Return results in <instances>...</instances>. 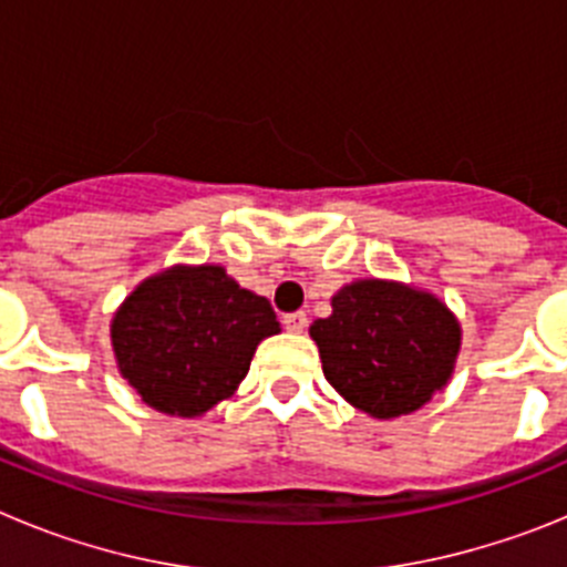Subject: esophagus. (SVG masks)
I'll use <instances>...</instances> for the list:
<instances>
[{
	"instance_id": "esophagus-1",
	"label": "esophagus",
	"mask_w": 567,
	"mask_h": 567,
	"mask_svg": "<svg viewBox=\"0 0 567 567\" xmlns=\"http://www.w3.org/2000/svg\"><path fill=\"white\" fill-rule=\"evenodd\" d=\"M284 327H287L289 332H303V329H307V315L303 312L284 315Z\"/></svg>"
}]
</instances>
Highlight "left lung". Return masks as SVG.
Returning <instances> with one entry per match:
<instances>
[{"instance_id": "1", "label": "left lung", "mask_w": 567, "mask_h": 567, "mask_svg": "<svg viewBox=\"0 0 567 567\" xmlns=\"http://www.w3.org/2000/svg\"><path fill=\"white\" fill-rule=\"evenodd\" d=\"M323 374L343 400L378 420L417 412L454 372L460 323L432 292L398 280L363 278L315 320Z\"/></svg>"}]
</instances>
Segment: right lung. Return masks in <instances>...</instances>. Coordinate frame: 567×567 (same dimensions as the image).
<instances>
[{
	"mask_svg": "<svg viewBox=\"0 0 567 567\" xmlns=\"http://www.w3.org/2000/svg\"><path fill=\"white\" fill-rule=\"evenodd\" d=\"M278 332L269 300L215 264L142 280L110 323L122 378L155 412L178 417H202L227 400L260 340Z\"/></svg>",
	"mask_w": 567,
	"mask_h": 567,
	"instance_id": "obj_1",
	"label": "right lung"
}]
</instances>
